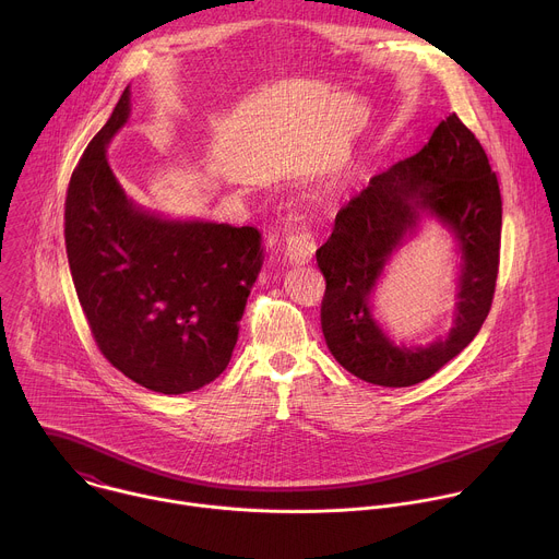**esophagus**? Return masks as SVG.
Instances as JSON below:
<instances>
[{"label":"esophagus","instance_id":"1","mask_svg":"<svg viewBox=\"0 0 559 559\" xmlns=\"http://www.w3.org/2000/svg\"><path fill=\"white\" fill-rule=\"evenodd\" d=\"M283 246H285L287 261L296 263V265L311 261V257L316 252L313 236L296 218H289L283 227Z\"/></svg>","mask_w":559,"mask_h":559}]
</instances>
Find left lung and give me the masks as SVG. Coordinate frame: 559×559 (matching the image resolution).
Wrapping results in <instances>:
<instances>
[{
    "mask_svg": "<svg viewBox=\"0 0 559 559\" xmlns=\"http://www.w3.org/2000/svg\"><path fill=\"white\" fill-rule=\"evenodd\" d=\"M440 217L463 252L454 328L429 348H395L370 316L368 298L394 248L419 214ZM502 197L489 156L453 112L420 152L371 177L338 210L328 243L316 250L325 276L321 323L332 356L354 376L380 386H412L431 378L480 332L500 267Z\"/></svg>",
    "mask_w": 559,
    "mask_h": 559,
    "instance_id": "1",
    "label": "left lung"
}]
</instances>
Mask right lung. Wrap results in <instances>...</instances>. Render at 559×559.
Wrapping results in <instances>:
<instances>
[{
	"label": "right lung",
	"instance_id": "add662e5",
	"mask_svg": "<svg viewBox=\"0 0 559 559\" xmlns=\"http://www.w3.org/2000/svg\"><path fill=\"white\" fill-rule=\"evenodd\" d=\"M128 115L126 88L72 170L66 254L104 358L136 384L177 395L210 384L227 367L263 265L261 234L134 207L106 162V145Z\"/></svg>",
	"mask_w": 559,
	"mask_h": 559
}]
</instances>
